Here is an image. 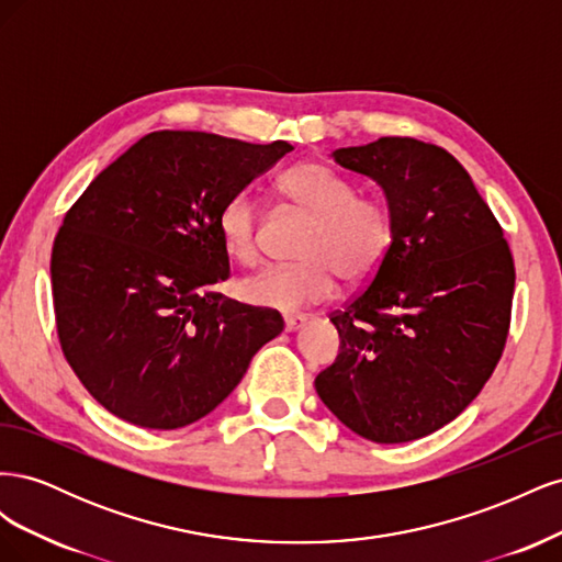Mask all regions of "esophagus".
I'll return each instance as SVG.
<instances>
[{"instance_id": "1", "label": "esophagus", "mask_w": 562, "mask_h": 562, "mask_svg": "<svg viewBox=\"0 0 562 562\" xmlns=\"http://www.w3.org/2000/svg\"><path fill=\"white\" fill-rule=\"evenodd\" d=\"M304 323H307V316H285L283 328H285V333H295L304 326Z\"/></svg>"}]
</instances>
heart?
<instances>
[{"label":"heart","instance_id":"obj_1","mask_svg":"<svg viewBox=\"0 0 562 562\" xmlns=\"http://www.w3.org/2000/svg\"><path fill=\"white\" fill-rule=\"evenodd\" d=\"M279 192L312 220L300 265L267 267L236 285L250 307L297 312L328 300L335 279L363 283L378 274L394 244V215L382 199L356 196V187L321 164L293 166L279 178ZM220 244L232 260H258V203L248 192L229 196L217 213Z\"/></svg>","mask_w":562,"mask_h":562}]
</instances>
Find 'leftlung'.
<instances>
[{
  "label": "left lung",
  "mask_w": 562,
  "mask_h": 562,
  "mask_svg": "<svg viewBox=\"0 0 562 562\" xmlns=\"http://www.w3.org/2000/svg\"><path fill=\"white\" fill-rule=\"evenodd\" d=\"M330 157L384 192L394 244L366 291L333 314L339 353L316 394L353 434L407 443L446 427L490 380L512 321L514 258L443 147L380 138Z\"/></svg>",
  "instance_id": "obj_1"
}]
</instances>
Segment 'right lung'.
<instances>
[{"mask_svg":"<svg viewBox=\"0 0 562 562\" xmlns=\"http://www.w3.org/2000/svg\"><path fill=\"white\" fill-rule=\"evenodd\" d=\"M295 147L155 131L67 211L50 252L58 337L89 394L128 424L171 431L213 413L283 330L225 300L223 203Z\"/></svg>","mask_w":562,"mask_h":562,"instance_id":"1","label":"right lung"}]
</instances>
